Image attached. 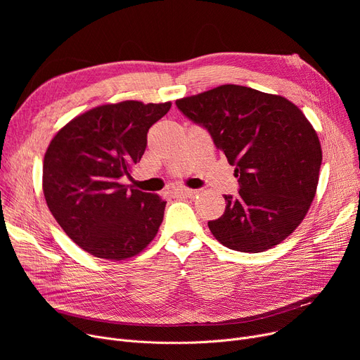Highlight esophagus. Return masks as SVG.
Listing matches in <instances>:
<instances>
[{
  "label": "esophagus",
  "instance_id": "34e87169",
  "mask_svg": "<svg viewBox=\"0 0 360 360\" xmlns=\"http://www.w3.org/2000/svg\"><path fill=\"white\" fill-rule=\"evenodd\" d=\"M198 193H200L198 190H191V188H176V190H175V194L184 195V197H194Z\"/></svg>",
  "mask_w": 360,
  "mask_h": 360
}]
</instances>
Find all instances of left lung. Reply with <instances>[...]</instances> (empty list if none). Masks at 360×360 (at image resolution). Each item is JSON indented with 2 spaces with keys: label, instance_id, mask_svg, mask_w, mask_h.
Listing matches in <instances>:
<instances>
[{
  "label": "left lung",
  "instance_id": "1",
  "mask_svg": "<svg viewBox=\"0 0 360 360\" xmlns=\"http://www.w3.org/2000/svg\"><path fill=\"white\" fill-rule=\"evenodd\" d=\"M176 108L209 132L235 166L238 195L209 228L235 251L261 252L285 240L315 197L323 151L302 110L288 99L224 84L176 101Z\"/></svg>",
  "mask_w": 360,
  "mask_h": 360
}]
</instances>
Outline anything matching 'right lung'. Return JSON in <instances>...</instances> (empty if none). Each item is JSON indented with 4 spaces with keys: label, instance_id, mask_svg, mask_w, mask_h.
<instances>
[{
    "label": "right lung",
    "instance_id": "add662e5",
    "mask_svg": "<svg viewBox=\"0 0 360 360\" xmlns=\"http://www.w3.org/2000/svg\"><path fill=\"white\" fill-rule=\"evenodd\" d=\"M166 103L125 101L87 110L58 131L44 159V194L63 231L86 252L125 259L156 236L166 201L121 184L141 160Z\"/></svg>",
    "mask_w": 360,
    "mask_h": 360
}]
</instances>
